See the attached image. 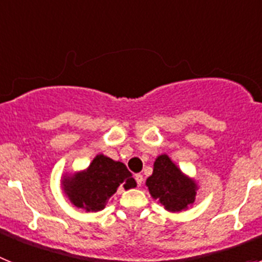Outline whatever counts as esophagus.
Returning <instances> with one entry per match:
<instances>
[{"label":"esophagus","instance_id":"esophagus-1","mask_svg":"<svg viewBox=\"0 0 262 262\" xmlns=\"http://www.w3.org/2000/svg\"><path fill=\"white\" fill-rule=\"evenodd\" d=\"M135 180H136V182H138L139 186H140V185L143 184V176L140 174V173H138V174H135Z\"/></svg>","mask_w":262,"mask_h":262}]
</instances>
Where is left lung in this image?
<instances>
[{"instance_id":"1","label":"left lung","mask_w":262,"mask_h":262,"mask_svg":"<svg viewBox=\"0 0 262 262\" xmlns=\"http://www.w3.org/2000/svg\"><path fill=\"white\" fill-rule=\"evenodd\" d=\"M145 185L154 200L169 212H181L195 202L196 181L185 174L166 154L159 155L154 163V172Z\"/></svg>"}]
</instances>
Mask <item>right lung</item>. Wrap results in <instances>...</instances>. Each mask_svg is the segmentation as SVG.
<instances>
[{
	"instance_id": "add662e5",
	"label": "right lung",
	"mask_w": 262,
	"mask_h": 262,
	"mask_svg": "<svg viewBox=\"0 0 262 262\" xmlns=\"http://www.w3.org/2000/svg\"><path fill=\"white\" fill-rule=\"evenodd\" d=\"M136 187V181L123 163L98 154L89 166L73 173H64L61 189L76 207L86 212L105 209L118 187Z\"/></svg>"
}]
</instances>
